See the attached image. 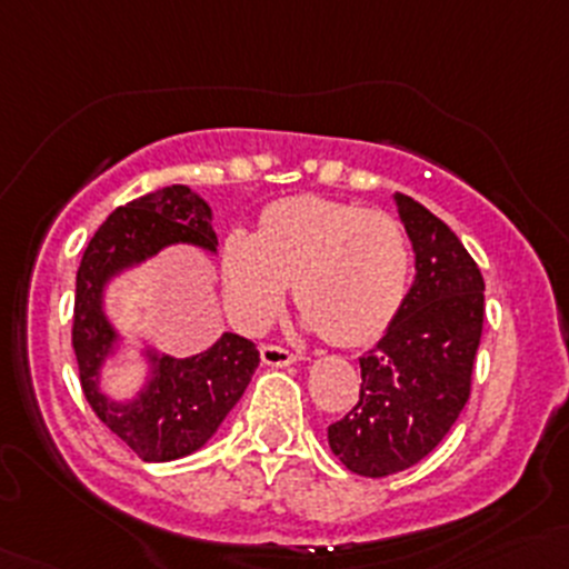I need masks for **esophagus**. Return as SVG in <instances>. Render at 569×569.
Segmentation results:
<instances>
[{
	"label": "esophagus",
	"instance_id": "esophagus-1",
	"mask_svg": "<svg viewBox=\"0 0 569 569\" xmlns=\"http://www.w3.org/2000/svg\"><path fill=\"white\" fill-rule=\"evenodd\" d=\"M261 360L267 366H272V369H283V366L297 363V358L289 352V349L274 347V343H267V347H261Z\"/></svg>",
	"mask_w": 569,
	"mask_h": 569
}]
</instances>
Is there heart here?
I'll list each match as a JSON object with an SVG mask.
<instances>
[{
    "instance_id": "heart-1",
    "label": "heart",
    "mask_w": 569,
    "mask_h": 569,
    "mask_svg": "<svg viewBox=\"0 0 569 569\" xmlns=\"http://www.w3.org/2000/svg\"><path fill=\"white\" fill-rule=\"evenodd\" d=\"M410 244L386 211L300 194L267 206L258 233L233 228L222 242L231 317L261 330L295 280L311 330L358 347L391 325L405 300Z\"/></svg>"
}]
</instances>
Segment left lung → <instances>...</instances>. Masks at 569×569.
Instances as JSON below:
<instances>
[{"mask_svg":"<svg viewBox=\"0 0 569 569\" xmlns=\"http://www.w3.org/2000/svg\"><path fill=\"white\" fill-rule=\"evenodd\" d=\"M416 252V280L386 336L360 358V399L327 427L332 455L352 473H399L449 435L470 396L485 321V278L457 233L396 192Z\"/></svg>","mask_w":569,"mask_h":569,"instance_id":"left-lung-1","label":"left lung"}]
</instances>
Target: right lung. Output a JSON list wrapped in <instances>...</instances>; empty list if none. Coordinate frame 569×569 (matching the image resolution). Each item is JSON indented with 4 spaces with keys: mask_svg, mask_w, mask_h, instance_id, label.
Segmentation results:
<instances>
[{
    "mask_svg": "<svg viewBox=\"0 0 569 569\" xmlns=\"http://www.w3.org/2000/svg\"><path fill=\"white\" fill-rule=\"evenodd\" d=\"M211 206L183 183L120 206L84 250L73 302V352L84 399L96 416L146 462H170L203 449L242 399L258 369L256 343L222 332L209 349L189 358L142 347L146 377L134 396L114 399L101 388L104 369L123 352V332L107 313L114 278L173 244L217 252Z\"/></svg>",
    "mask_w": 569,
    "mask_h": 569,
    "instance_id": "right-lung-1",
    "label": "right lung"
}]
</instances>
